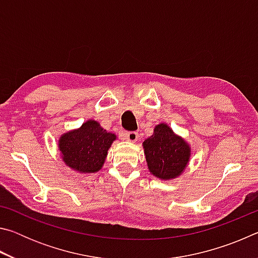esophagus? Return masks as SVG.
Instances as JSON below:
<instances>
[{"instance_id": "34e87169", "label": "esophagus", "mask_w": 258, "mask_h": 258, "mask_svg": "<svg viewBox=\"0 0 258 258\" xmlns=\"http://www.w3.org/2000/svg\"><path fill=\"white\" fill-rule=\"evenodd\" d=\"M138 138H139V135H138L137 132H127V133H126V139H127V141H130V142H137Z\"/></svg>"}]
</instances>
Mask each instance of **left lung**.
<instances>
[{"label": "left lung", "mask_w": 258, "mask_h": 258, "mask_svg": "<svg viewBox=\"0 0 258 258\" xmlns=\"http://www.w3.org/2000/svg\"><path fill=\"white\" fill-rule=\"evenodd\" d=\"M142 147L148 169L160 180H174L182 175L190 161L191 146L166 123L156 125Z\"/></svg>", "instance_id": "1"}]
</instances>
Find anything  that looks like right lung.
Listing matches in <instances>:
<instances>
[{"label":"right lung","mask_w":258,"mask_h":258,"mask_svg":"<svg viewBox=\"0 0 258 258\" xmlns=\"http://www.w3.org/2000/svg\"><path fill=\"white\" fill-rule=\"evenodd\" d=\"M117 135L107 132L99 121L89 119L81 127L60 135L58 149L64 165L81 174L97 173L103 167L108 150Z\"/></svg>","instance_id":"1"}]
</instances>
